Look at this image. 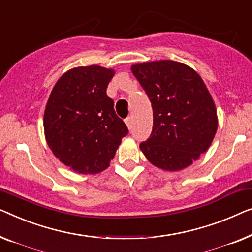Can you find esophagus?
<instances>
[{"mask_svg": "<svg viewBox=\"0 0 252 252\" xmlns=\"http://www.w3.org/2000/svg\"><path fill=\"white\" fill-rule=\"evenodd\" d=\"M125 121H126V126L129 127V129H131V126H132V119H131V118H126V119L125 120Z\"/></svg>", "mask_w": 252, "mask_h": 252, "instance_id": "esophagus-1", "label": "esophagus"}]
</instances>
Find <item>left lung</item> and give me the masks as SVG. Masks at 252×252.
I'll return each mask as SVG.
<instances>
[{
	"mask_svg": "<svg viewBox=\"0 0 252 252\" xmlns=\"http://www.w3.org/2000/svg\"><path fill=\"white\" fill-rule=\"evenodd\" d=\"M131 70L153 108V130L141 152L166 171L187 168L217 132V109L207 86L192 67L173 60L136 63Z\"/></svg>",
	"mask_w": 252,
	"mask_h": 252,
	"instance_id": "obj_1",
	"label": "left lung"
}]
</instances>
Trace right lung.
Segmentation results:
<instances>
[{"label":"right lung","instance_id":"add662e5","mask_svg":"<svg viewBox=\"0 0 252 252\" xmlns=\"http://www.w3.org/2000/svg\"><path fill=\"white\" fill-rule=\"evenodd\" d=\"M115 70L98 65L67 70L45 106V140L55 157L77 173L104 171L127 133L106 89Z\"/></svg>","mask_w":252,"mask_h":252}]
</instances>
